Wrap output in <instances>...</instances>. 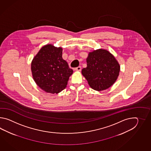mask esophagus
<instances>
[{"instance_id":"esophagus-1","label":"esophagus","mask_w":151,"mask_h":151,"mask_svg":"<svg viewBox=\"0 0 151 151\" xmlns=\"http://www.w3.org/2000/svg\"><path fill=\"white\" fill-rule=\"evenodd\" d=\"M81 66H78V67H77V68H75V70H76V71H81Z\"/></svg>"}]
</instances>
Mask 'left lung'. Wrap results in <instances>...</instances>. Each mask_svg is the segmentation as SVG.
<instances>
[{
	"label": "left lung",
	"instance_id": "obj_1",
	"mask_svg": "<svg viewBox=\"0 0 151 151\" xmlns=\"http://www.w3.org/2000/svg\"><path fill=\"white\" fill-rule=\"evenodd\" d=\"M87 67L81 71L93 90H106L116 82L120 65L115 57L106 50L98 49L90 52L86 59Z\"/></svg>",
	"mask_w": 151,
	"mask_h": 151
}]
</instances>
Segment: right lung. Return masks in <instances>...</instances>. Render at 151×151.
<instances>
[{
    "mask_svg": "<svg viewBox=\"0 0 151 151\" xmlns=\"http://www.w3.org/2000/svg\"><path fill=\"white\" fill-rule=\"evenodd\" d=\"M63 49L51 44L43 46L31 63L32 76L35 83L47 93H59L68 85L73 71L62 58Z\"/></svg>",
    "mask_w": 151,
    "mask_h": 151,
    "instance_id": "1",
    "label": "right lung"
}]
</instances>
